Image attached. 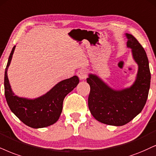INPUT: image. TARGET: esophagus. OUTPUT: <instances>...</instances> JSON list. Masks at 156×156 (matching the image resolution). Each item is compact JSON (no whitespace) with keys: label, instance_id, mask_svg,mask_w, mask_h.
<instances>
[{"label":"esophagus","instance_id":"34e87169","mask_svg":"<svg viewBox=\"0 0 156 156\" xmlns=\"http://www.w3.org/2000/svg\"><path fill=\"white\" fill-rule=\"evenodd\" d=\"M76 74H77V76H79V78H80V80H84V79L87 78V72L86 69H81L78 71Z\"/></svg>","mask_w":156,"mask_h":156}]
</instances>
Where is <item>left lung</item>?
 I'll return each instance as SVG.
<instances>
[{
  "mask_svg": "<svg viewBox=\"0 0 156 156\" xmlns=\"http://www.w3.org/2000/svg\"><path fill=\"white\" fill-rule=\"evenodd\" d=\"M127 47L132 48L137 63V76L133 85L122 90L109 87L96 75L87 79L90 86L88 107L94 118L103 124L122 126L141 112L148 96L151 84L149 62L145 50L132 34H126Z\"/></svg>",
  "mask_w": 156,
  "mask_h": 156,
  "instance_id": "left-lung-1",
  "label": "left lung"
}]
</instances>
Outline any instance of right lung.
<instances>
[{"instance_id": "1", "label": "right lung", "mask_w": 156, "mask_h": 156, "mask_svg": "<svg viewBox=\"0 0 156 156\" xmlns=\"http://www.w3.org/2000/svg\"><path fill=\"white\" fill-rule=\"evenodd\" d=\"M16 46H13L9 55L4 76L5 97L11 111L22 122L32 128H43L51 126L58 121L63 108L64 98L76 87L80 80L77 76L63 80L38 98L30 100L14 95L7 76L8 67Z\"/></svg>"}]
</instances>
